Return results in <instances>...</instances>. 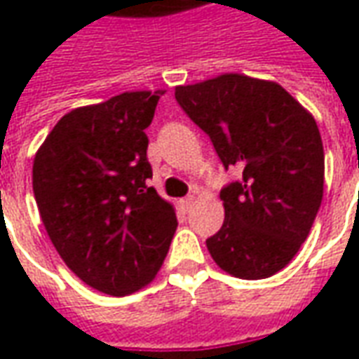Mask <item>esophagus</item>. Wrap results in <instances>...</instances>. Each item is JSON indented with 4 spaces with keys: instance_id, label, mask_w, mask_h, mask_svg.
Instances as JSON below:
<instances>
[{
    "instance_id": "esophagus-1",
    "label": "esophagus",
    "mask_w": 359,
    "mask_h": 359,
    "mask_svg": "<svg viewBox=\"0 0 359 359\" xmlns=\"http://www.w3.org/2000/svg\"><path fill=\"white\" fill-rule=\"evenodd\" d=\"M180 208H182V210L184 211H188L190 210V208H192V205H194V196H188V198H182V200H180Z\"/></svg>"
}]
</instances>
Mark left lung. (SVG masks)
Returning <instances> with one entry per match:
<instances>
[{
    "label": "left lung",
    "instance_id": "1",
    "mask_svg": "<svg viewBox=\"0 0 359 359\" xmlns=\"http://www.w3.org/2000/svg\"><path fill=\"white\" fill-rule=\"evenodd\" d=\"M175 97L241 182L221 190L223 226L205 241L229 275L257 280L290 264L323 200L325 154L313 115L280 84L225 73Z\"/></svg>",
    "mask_w": 359,
    "mask_h": 359
}]
</instances>
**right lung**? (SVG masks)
Here are the masks:
<instances>
[{
	"label": "right lung",
	"mask_w": 359,
	"mask_h": 359,
	"mask_svg": "<svg viewBox=\"0 0 359 359\" xmlns=\"http://www.w3.org/2000/svg\"><path fill=\"white\" fill-rule=\"evenodd\" d=\"M163 90H138L59 118L32 165L40 217L86 285L126 296L156 278L177 231L172 203L148 187L146 128Z\"/></svg>",
	"instance_id": "1"
}]
</instances>
